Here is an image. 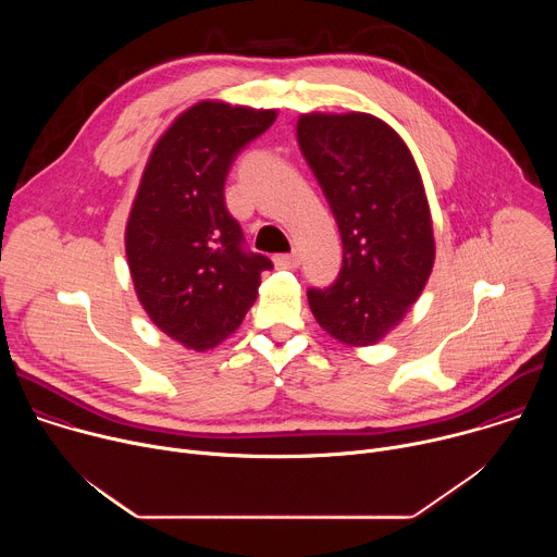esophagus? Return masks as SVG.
Instances as JSON below:
<instances>
[{
    "instance_id": "1",
    "label": "esophagus",
    "mask_w": 557,
    "mask_h": 557,
    "mask_svg": "<svg viewBox=\"0 0 557 557\" xmlns=\"http://www.w3.org/2000/svg\"><path fill=\"white\" fill-rule=\"evenodd\" d=\"M299 262H301V258H299V253H297V251L275 256V264H277L280 269H297V267H299Z\"/></svg>"
}]
</instances>
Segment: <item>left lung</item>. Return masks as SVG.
<instances>
[{"label": "left lung", "instance_id": "obj_1", "mask_svg": "<svg viewBox=\"0 0 557 557\" xmlns=\"http://www.w3.org/2000/svg\"><path fill=\"white\" fill-rule=\"evenodd\" d=\"M297 143L344 245L337 280L308 288L310 310L335 339L376 344L421 295L434 264L417 163L399 134L361 112L304 114Z\"/></svg>", "mask_w": 557, "mask_h": 557}]
</instances>
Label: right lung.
<instances>
[{
	"label": "right lung",
	"instance_id": "1",
	"mask_svg": "<svg viewBox=\"0 0 557 557\" xmlns=\"http://www.w3.org/2000/svg\"><path fill=\"white\" fill-rule=\"evenodd\" d=\"M275 116L202 101L176 119L149 156L125 251L151 322L187 348H213L240 326L262 271L273 269L247 247L226 209L224 183L237 153Z\"/></svg>",
	"mask_w": 557,
	"mask_h": 557
}]
</instances>
